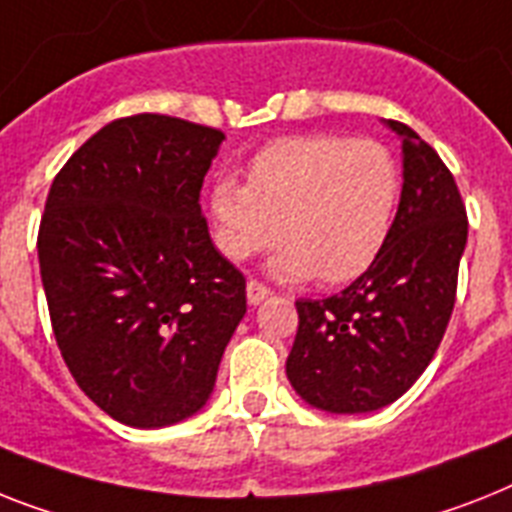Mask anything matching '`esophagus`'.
Masks as SVG:
<instances>
[{"label":"esophagus","mask_w":512,"mask_h":512,"mask_svg":"<svg viewBox=\"0 0 512 512\" xmlns=\"http://www.w3.org/2000/svg\"><path fill=\"white\" fill-rule=\"evenodd\" d=\"M272 293V290H269V287L264 285V282H259V280H248V285H246V295H248V303H253V306H256V303H261L266 298V295Z\"/></svg>","instance_id":"esophagus-1"}]
</instances>
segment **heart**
<instances>
[{
    "label": "heart",
    "instance_id": "obj_1",
    "mask_svg": "<svg viewBox=\"0 0 512 512\" xmlns=\"http://www.w3.org/2000/svg\"><path fill=\"white\" fill-rule=\"evenodd\" d=\"M400 172L387 146L345 135H295L269 143L248 164V183L211 188L219 251L251 259L285 240L277 269L342 285L361 277L390 238Z\"/></svg>",
    "mask_w": 512,
    "mask_h": 512
}]
</instances>
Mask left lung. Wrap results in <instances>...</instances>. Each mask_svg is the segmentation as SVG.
<instances>
[{"label": "left lung", "instance_id": "left-lung-1", "mask_svg": "<svg viewBox=\"0 0 512 512\" xmlns=\"http://www.w3.org/2000/svg\"><path fill=\"white\" fill-rule=\"evenodd\" d=\"M403 193L390 238L342 293L301 298L287 379L306 403L366 413L398 400L432 363L458 293L468 238L466 204L453 172L408 125Z\"/></svg>", "mask_w": 512, "mask_h": 512}]
</instances>
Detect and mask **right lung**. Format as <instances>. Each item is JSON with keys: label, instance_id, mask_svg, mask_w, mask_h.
Instances as JSON below:
<instances>
[{"label": "right lung", "instance_id": "right-lung-1", "mask_svg": "<svg viewBox=\"0 0 512 512\" xmlns=\"http://www.w3.org/2000/svg\"><path fill=\"white\" fill-rule=\"evenodd\" d=\"M225 133L130 114L57 172L38 225L54 340L101 411L167 426L209 400L246 277L209 238L201 185Z\"/></svg>", "mask_w": 512, "mask_h": 512}]
</instances>
